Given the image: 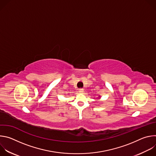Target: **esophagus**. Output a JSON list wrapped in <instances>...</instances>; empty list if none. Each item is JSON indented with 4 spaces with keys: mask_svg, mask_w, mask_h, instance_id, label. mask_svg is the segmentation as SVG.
Returning <instances> with one entry per match:
<instances>
[{
    "mask_svg": "<svg viewBox=\"0 0 156 156\" xmlns=\"http://www.w3.org/2000/svg\"><path fill=\"white\" fill-rule=\"evenodd\" d=\"M83 92H84L83 90H81V89H80V90H79V93H80V94H83Z\"/></svg>",
    "mask_w": 156,
    "mask_h": 156,
    "instance_id": "34e87169",
    "label": "esophagus"
}]
</instances>
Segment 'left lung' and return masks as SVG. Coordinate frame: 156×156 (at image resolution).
I'll list each match as a JSON object with an SVG mask.
<instances>
[{"instance_id": "left-lung-1", "label": "left lung", "mask_w": 156, "mask_h": 156, "mask_svg": "<svg viewBox=\"0 0 156 156\" xmlns=\"http://www.w3.org/2000/svg\"><path fill=\"white\" fill-rule=\"evenodd\" d=\"M100 97H101V96H99V98H100Z\"/></svg>"}]
</instances>
